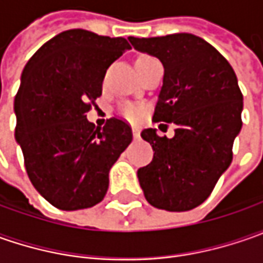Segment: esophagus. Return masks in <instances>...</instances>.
<instances>
[{"label":"esophagus","instance_id":"34e87169","mask_svg":"<svg viewBox=\"0 0 263 263\" xmlns=\"http://www.w3.org/2000/svg\"><path fill=\"white\" fill-rule=\"evenodd\" d=\"M132 132H133V136H135V139H137V137H139V130H137L136 127H133V128H132Z\"/></svg>","mask_w":263,"mask_h":263}]
</instances>
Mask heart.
<instances>
[{"instance_id": "obj_1", "label": "heart", "mask_w": 263, "mask_h": 263, "mask_svg": "<svg viewBox=\"0 0 263 263\" xmlns=\"http://www.w3.org/2000/svg\"><path fill=\"white\" fill-rule=\"evenodd\" d=\"M146 58H152V57H149V55L139 57L136 63L142 61V60H146ZM121 114L126 117V118H128V120H137L139 117L143 114V109H142L140 106H136V105H123L121 106Z\"/></svg>"}]
</instances>
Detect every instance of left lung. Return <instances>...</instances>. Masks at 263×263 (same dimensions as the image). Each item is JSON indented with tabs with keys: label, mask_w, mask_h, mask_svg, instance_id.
<instances>
[{
	"label": "left lung",
	"mask_w": 263,
	"mask_h": 263,
	"mask_svg": "<svg viewBox=\"0 0 263 263\" xmlns=\"http://www.w3.org/2000/svg\"><path fill=\"white\" fill-rule=\"evenodd\" d=\"M128 41L162 63L164 83L154 121L176 124L173 139L158 136L155 128L142 132L154 159L137 171L140 187L158 209H193L209 197L233 161V143L243 124V95L236 73L199 36H130Z\"/></svg>",
	"instance_id": "1"
}]
</instances>
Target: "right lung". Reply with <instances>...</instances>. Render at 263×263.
<instances>
[{
    "label": "right lung",
    "mask_w": 263,
    "mask_h": 263,
    "mask_svg": "<svg viewBox=\"0 0 263 263\" xmlns=\"http://www.w3.org/2000/svg\"><path fill=\"white\" fill-rule=\"evenodd\" d=\"M130 48L124 37L71 29L45 42L22 73L15 140L32 184L58 209L99 203L109 170L133 139L121 118H109L102 130L86 118L102 95L106 68Z\"/></svg>",
    "instance_id": "1"
}]
</instances>
